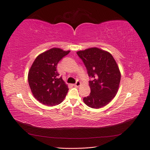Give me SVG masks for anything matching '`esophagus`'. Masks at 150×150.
Instances as JSON below:
<instances>
[{
	"instance_id": "esophagus-1",
	"label": "esophagus",
	"mask_w": 150,
	"mask_h": 150,
	"mask_svg": "<svg viewBox=\"0 0 150 150\" xmlns=\"http://www.w3.org/2000/svg\"><path fill=\"white\" fill-rule=\"evenodd\" d=\"M74 86H76V87H79V86L81 85V82L79 81H76V84H74Z\"/></svg>"
}]
</instances>
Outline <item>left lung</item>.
I'll return each instance as SVG.
<instances>
[{"label":"left lung","instance_id":"obj_1","mask_svg":"<svg viewBox=\"0 0 150 150\" xmlns=\"http://www.w3.org/2000/svg\"><path fill=\"white\" fill-rule=\"evenodd\" d=\"M87 69L91 93L83 98L90 108L99 109L110 103L118 91L121 80L119 67L111 54L97 47L77 52Z\"/></svg>","mask_w":150,"mask_h":150}]
</instances>
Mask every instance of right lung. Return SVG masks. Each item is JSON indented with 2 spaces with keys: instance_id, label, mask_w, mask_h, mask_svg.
Returning a JSON list of instances; mask_svg holds the SVG:
<instances>
[{
  "instance_id": "right-lung-1",
  "label": "right lung",
  "mask_w": 150,
  "mask_h": 150,
  "mask_svg": "<svg viewBox=\"0 0 150 150\" xmlns=\"http://www.w3.org/2000/svg\"><path fill=\"white\" fill-rule=\"evenodd\" d=\"M70 51L52 48L35 58L28 74L29 87L34 97L44 105L53 106L64 100L68 87L59 77L57 65Z\"/></svg>"
}]
</instances>
